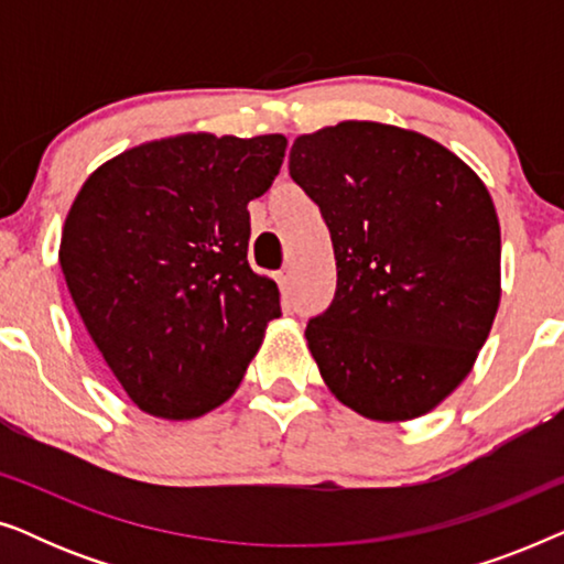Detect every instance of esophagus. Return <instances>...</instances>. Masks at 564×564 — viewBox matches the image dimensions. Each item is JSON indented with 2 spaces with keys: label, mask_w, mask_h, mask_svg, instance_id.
<instances>
[{
  "label": "esophagus",
  "mask_w": 564,
  "mask_h": 564,
  "mask_svg": "<svg viewBox=\"0 0 564 564\" xmlns=\"http://www.w3.org/2000/svg\"><path fill=\"white\" fill-rule=\"evenodd\" d=\"M292 280H295V276H292V269H282V272L276 274V284H280V290L284 292V295L292 290Z\"/></svg>",
  "instance_id": "obj_1"
}]
</instances>
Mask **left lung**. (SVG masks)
<instances>
[{"instance_id": "8db88e82", "label": "left lung", "mask_w": 564, "mask_h": 564, "mask_svg": "<svg viewBox=\"0 0 564 564\" xmlns=\"http://www.w3.org/2000/svg\"><path fill=\"white\" fill-rule=\"evenodd\" d=\"M290 176L321 207L336 257V295L305 328L323 382L372 421L434 411L498 313L488 187L442 143L369 120L300 135Z\"/></svg>"}]
</instances>
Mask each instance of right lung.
<instances>
[{
    "instance_id": "add662e5",
    "label": "right lung",
    "mask_w": 564,
    "mask_h": 564,
    "mask_svg": "<svg viewBox=\"0 0 564 564\" xmlns=\"http://www.w3.org/2000/svg\"><path fill=\"white\" fill-rule=\"evenodd\" d=\"M288 138L184 133L135 145L84 182L58 261L76 311L128 398L197 419L234 395L280 318L249 267L246 205L272 187Z\"/></svg>"
}]
</instances>
